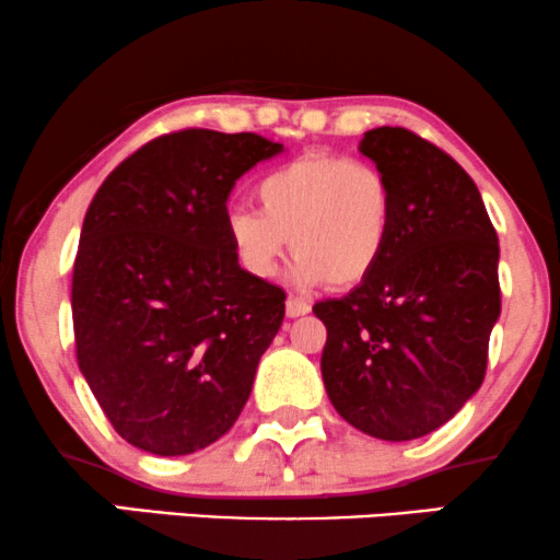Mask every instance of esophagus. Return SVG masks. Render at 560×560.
I'll list each match as a JSON object with an SVG mask.
<instances>
[{
  "mask_svg": "<svg viewBox=\"0 0 560 560\" xmlns=\"http://www.w3.org/2000/svg\"><path fill=\"white\" fill-rule=\"evenodd\" d=\"M310 313V302L302 300V296H294L289 294L287 296V315L289 317H300V315H307Z\"/></svg>",
  "mask_w": 560,
  "mask_h": 560,
  "instance_id": "34e87169",
  "label": "esophagus"
}]
</instances>
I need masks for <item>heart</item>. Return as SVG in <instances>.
<instances>
[{
	"label": "heart",
	"mask_w": 560,
	"mask_h": 560,
	"mask_svg": "<svg viewBox=\"0 0 560 560\" xmlns=\"http://www.w3.org/2000/svg\"><path fill=\"white\" fill-rule=\"evenodd\" d=\"M253 194L260 212L235 207L224 214V237L253 279H271L289 243L300 284L357 287L385 258L395 196L370 160L304 154L260 175Z\"/></svg>",
	"instance_id": "1"
}]
</instances>
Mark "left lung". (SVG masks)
<instances>
[{"label":"left lung","mask_w":560,"mask_h":560,"mask_svg":"<svg viewBox=\"0 0 560 560\" xmlns=\"http://www.w3.org/2000/svg\"><path fill=\"white\" fill-rule=\"evenodd\" d=\"M359 152L393 186V237L370 279L313 307L328 330L320 370L351 427L408 442L447 423L486 377L499 237L470 175L419 133L380 126Z\"/></svg>","instance_id":"left-lung-1"}]
</instances>
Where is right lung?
<instances>
[{
	"label": "right lung",
	"mask_w": 560,
	"mask_h": 560,
	"mask_svg": "<svg viewBox=\"0 0 560 560\" xmlns=\"http://www.w3.org/2000/svg\"><path fill=\"white\" fill-rule=\"evenodd\" d=\"M281 150L247 131H173L92 198L72 276L77 362L133 447H209L250 398L287 294L240 268L224 214L235 180Z\"/></svg>",
	"instance_id": "1"
}]
</instances>
